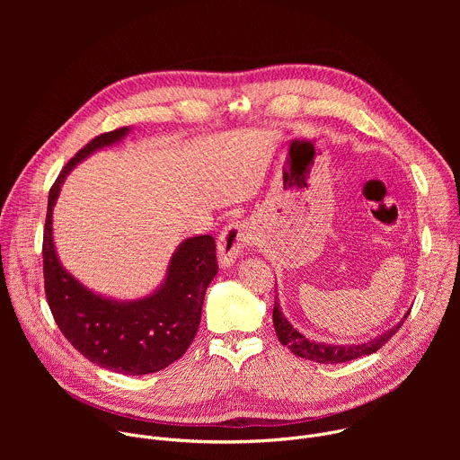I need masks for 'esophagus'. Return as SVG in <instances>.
Wrapping results in <instances>:
<instances>
[{
	"label": "esophagus",
	"mask_w": 460,
	"mask_h": 460,
	"mask_svg": "<svg viewBox=\"0 0 460 460\" xmlns=\"http://www.w3.org/2000/svg\"><path fill=\"white\" fill-rule=\"evenodd\" d=\"M256 243L254 227L247 220L231 222L218 236V261L222 268H229L234 264V260L240 252Z\"/></svg>",
	"instance_id": "1"
}]
</instances>
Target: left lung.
Returning <instances> with one entry per match:
<instances>
[{"label": "left lung", "mask_w": 460, "mask_h": 460, "mask_svg": "<svg viewBox=\"0 0 460 460\" xmlns=\"http://www.w3.org/2000/svg\"><path fill=\"white\" fill-rule=\"evenodd\" d=\"M410 311L404 314V318L395 327H391L389 332L378 335L376 339H373L369 342L358 344V346L357 344H351V346H325V344L307 341L286 320V316H284V313L279 305L277 296H275V307H273V323H275V332H277V337H279L280 344L288 346L296 357H302V358H307V360H313V362H320V364H341V362H349V360H355L358 357L371 355V353L378 351L393 335H395L401 330V325L408 318Z\"/></svg>", "instance_id": "left-lung-1"}]
</instances>
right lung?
Instances as JSON below:
<instances>
[{
    "label": "right lung",
    "instance_id": "obj_1",
    "mask_svg": "<svg viewBox=\"0 0 460 460\" xmlns=\"http://www.w3.org/2000/svg\"><path fill=\"white\" fill-rule=\"evenodd\" d=\"M127 133V127H119L91 140L52 183L43 229V280L50 313L75 349L100 367L147 375L178 360L199 332L206 289L218 271L215 238H187L172 254L162 288L137 302L109 300L84 288L61 268L52 243V208L65 176Z\"/></svg>",
    "mask_w": 460,
    "mask_h": 460
}]
</instances>
